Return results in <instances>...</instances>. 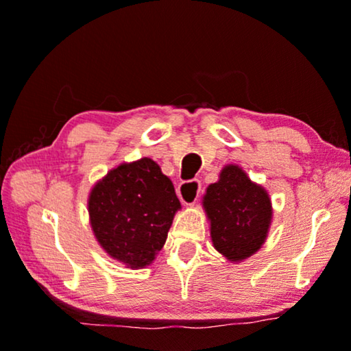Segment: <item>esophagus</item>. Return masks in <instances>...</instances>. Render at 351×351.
<instances>
[{
    "mask_svg": "<svg viewBox=\"0 0 351 351\" xmlns=\"http://www.w3.org/2000/svg\"><path fill=\"white\" fill-rule=\"evenodd\" d=\"M199 191H201L199 180H186V182H182L179 185V189H177V195H179L180 201L185 206H193L196 203V199H198Z\"/></svg>",
    "mask_w": 351,
    "mask_h": 351,
    "instance_id": "obj_1",
    "label": "esophagus"
}]
</instances>
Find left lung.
Wrapping results in <instances>:
<instances>
[{
  "label": "left lung",
  "instance_id": "obj_1",
  "mask_svg": "<svg viewBox=\"0 0 351 351\" xmlns=\"http://www.w3.org/2000/svg\"><path fill=\"white\" fill-rule=\"evenodd\" d=\"M203 209L215 251L232 263L244 262L267 241L273 220L271 198L238 165H227L206 189Z\"/></svg>",
  "mask_w": 351,
  "mask_h": 351
}]
</instances>
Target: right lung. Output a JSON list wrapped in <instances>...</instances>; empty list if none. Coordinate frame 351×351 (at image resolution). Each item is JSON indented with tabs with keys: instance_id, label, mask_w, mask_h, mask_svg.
<instances>
[{
	"instance_id": "right-lung-1",
	"label": "right lung",
	"mask_w": 351,
	"mask_h": 351,
	"mask_svg": "<svg viewBox=\"0 0 351 351\" xmlns=\"http://www.w3.org/2000/svg\"><path fill=\"white\" fill-rule=\"evenodd\" d=\"M180 208L171 179L150 158L110 169L88 196L89 223L99 246L132 270L153 263Z\"/></svg>"
}]
</instances>
